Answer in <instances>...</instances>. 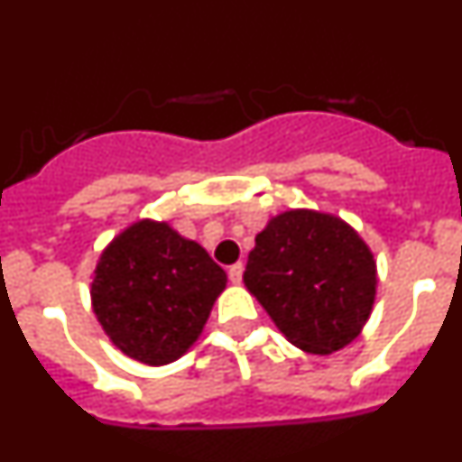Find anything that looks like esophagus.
<instances>
[{
	"mask_svg": "<svg viewBox=\"0 0 462 462\" xmlns=\"http://www.w3.org/2000/svg\"><path fill=\"white\" fill-rule=\"evenodd\" d=\"M243 273H245L243 263H236V266L228 268V277H231V282H234V284H238V282L243 280Z\"/></svg>",
	"mask_w": 462,
	"mask_h": 462,
	"instance_id": "obj_1",
	"label": "esophagus"
}]
</instances>
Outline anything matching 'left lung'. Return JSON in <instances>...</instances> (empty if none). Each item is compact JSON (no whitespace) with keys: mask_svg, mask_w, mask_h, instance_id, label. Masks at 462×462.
I'll return each instance as SVG.
<instances>
[{"mask_svg":"<svg viewBox=\"0 0 462 462\" xmlns=\"http://www.w3.org/2000/svg\"><path fill=\"white\" fill-rule=\"evenodd\" d=\"M243 282L293 346L328 356L368 324L377 261L342 217L291 208L256 234Z\"/></svg>","mask_w":462,"mask_h":462,"instance_id":"obj_1","label":"left lung"}]
</instances>
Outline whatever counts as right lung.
I'll return each mask as SVG.
<instances>
[{"instance_id":"add662e5","label":"right lung","mask_w":462,"mask_h":462,"mask_svg":"<svg viewBox=\"0 0 462 462\" xmlns=\"http://www.w3.org/2000/svg\"><path fill=\"white\" fill-rule=\"evenodd\" d=\"M226 273L169 222L136 219L99 254L89 298L97 321L125 356L169 365L201 337Z\"/></svg>"}]
</instances>
